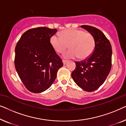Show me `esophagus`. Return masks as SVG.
<instances>
[{
	"instance_id": "34e87169",
	"label": "esophagus",
	"mask_w": 126,
	"mask_h": 126,
	"mask_svg": "<svg viewBox=\"0 0 126 126\" xmlns=\"http://www.w3.org/2000/svg\"><path fill=\"white\" fill-rule=\"evenodd\" d=\"M63 64L65 65V64H66V63H67V61H66V60H63Z\"/></svg>"
}]
</instances>
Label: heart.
I'll return each instance as SVG.
<instances>
[{"instance_id": "1", "label": "heart", "mask_w": 126, "mask_h": 126, "mask_svg": "<svg viewBox=\"0 0 126 126\" xmlns=\"http://www.w3.org/2000/svg\"><path fill=\"white\" fill-rule=\"evenodd\" d=\"M60 34L52 35L50 42L57 52L62 53L68 47L69 50L63 54L66 58L85 59L91 56L94 49V41L93 36L89 32L77 29H68L63 30Z\"/></svg>"}]
</instances>
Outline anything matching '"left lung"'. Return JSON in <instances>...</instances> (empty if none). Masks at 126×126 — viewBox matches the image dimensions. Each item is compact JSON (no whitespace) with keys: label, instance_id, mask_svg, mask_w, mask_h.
Listing matches in <instances>:
<instances>
[{"label":"left lung","instance_id":"obj_1","mask_svg":"<svg viewBox=\"0 0 126 126\" xmlns=\"http://www.w3.org/2000/svg\"><path fill=\"white\" fill-rule=\"evenodd\" d=\"M81 27L93 36L94 49L87 60L76 62V69L71 74L75 83L84 91L92 92L106 81L111 69L112 47L103 32L96 27L82 25Z\"/></svg>","mask_w":126,"mask_h":126}]
</instances>
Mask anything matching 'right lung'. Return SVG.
Segmentation results:
<instances>
[{"mask_svg":"<svg viewBox=\"0 0 126 126\" xmlns=\"http://www.w3.org/2000/svg\"><path fill=\"white\" fill-rule=\"evenodd\" d=\"M56 29L39 27L22 34L15 49V66L19 77L30 92L41 93L56 80L62 60L51 46L50 39Z\"/></svg>","mask_w":126,"mask_h":126,"instance_id":"add662e5","label":"right lung"}]
</instances>
